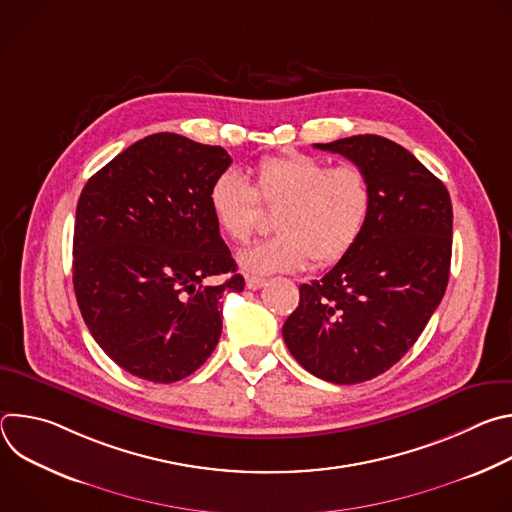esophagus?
Returning a JSON list of instances; mask_svg holds the SVG:
<instances>
[{
	"mask_svg": "<svg viewBox=\"0 0 512 512\" xmlns=\"http://www.w3.org/2000/svg\"><path fill=\"white\" fill-rule=\"evenodd\" d=\"M245 285L247 289H259L265 285V279L263 277H255V275H247L245 277Z\"/></svg>",
	"mask_w": 512,
	"mask_h": 512,
	"instance_id": "1",
	"label": "esophagus"
}]
</instances>
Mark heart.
Instances as JSON below:
<instances>
[{"label": "heart", "mask_w": 512, "mask_h": 512, "mask_svg": "<svg viewBox=\"0 0 512 512\" xmlns=\"http://www.w3.org/2000/svg\"><path fill=\"white\" fill-rule=\"evenodd\" d=\"M259 200L279 208V235L239 255L253 275L330 267L360 239L373 210V186L360 166H328L326 160L289 152L257 164L255 188L237 170L216 174L208 186V208L216 227L231 241L245 243L259 229Z\"/></svg>", "instance_id": "b5f03b06"}]
</instances>
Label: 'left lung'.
<instances>
[{
	"instance_id": "left-lung-1",
	"label": "left lung",
	"mask_w": 512,
	"mask_h": 512,
	"mask_svg": "<svg viewBox=\"0 0 512 512\" xmlns=\"http://www.w3.org/2000/svg\"><path fill=\"white\" fill-rule=\"evenodd\" d=\"M314 148L367 172L373 210L350 253L300 285L283 340L308 373L354 385L399 362L440 306L450 279L452 200L442 180L387 137L352 135Z\"/></svg>"
}]
</instances>
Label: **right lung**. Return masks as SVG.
<instances>
[{"instance_id":"right-lung-1","label":"right lung","mask_w":512,"mask_h":512,"mask_svg":"<svg viewBox=\"0 0 512 512\" xmlns=\"http://www.w3.org/2000/svg\"><path fill=\"white\" fill-rule=\"evenodd\" d=\"M231 162L221 145L154 133L81 192L77 302L95 342L133 377L176 383L202 367L221 338V298L245 287L208 208V186ZM225 272V284L203 283Z\"/></svg>"}]
</instances>
